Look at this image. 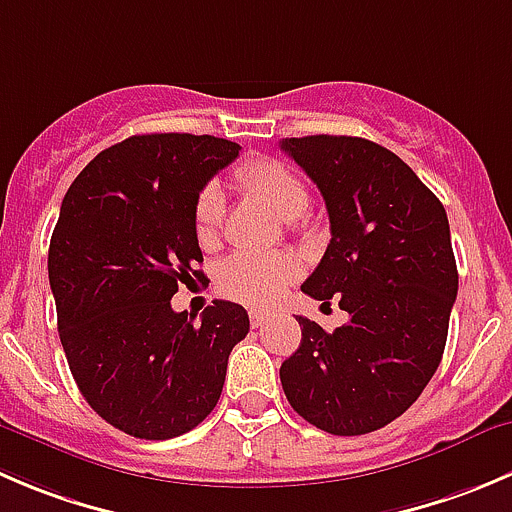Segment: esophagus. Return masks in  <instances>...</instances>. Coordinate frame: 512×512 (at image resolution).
Listing matches in <instances>:
<instances>
[{"mask_svg": "<svg viewBox=\"0 0 512 512\" xmlns=\"http://www.w3.org/2000/svg\"><path fill=\"white\" fill-rule=\"evenodd\" d=\"M267 320H270V315H267V312H262V310H250V322H252V327H262Z\"/></svg>", "mask_w": 512, "mask_h": 512, "instance_id": "obj_1", "label": "esophagus"}]
</instances>
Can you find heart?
<instances>
[{"instance_id": "heart-1", "label": "heart", "mask_w": 512, "mask_h": 512, "mask_svg": "<svg viewBox=\"0 0 512 512\" xmlns=\"http://www.w3.org/2000/svg\"><path fill=\"white\" fill-rule=\"evenodd\" d=\"M235 180L247 195L265 202L282 220H295L307 207V187L292 167L277 160H250L237 167ZM225 200L217 185H205L195 200L192 225L202 247H215L220 242ZM297 262L282 255H252L237 252L222 262L217 272V287L225 297L245 302L252 307L272 305L297 277Z\"/></svg>"}]
</instances>
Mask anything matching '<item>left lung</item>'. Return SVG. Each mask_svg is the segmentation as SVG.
Returning <instances> with one entry per match:
<instances>
[{
  "instance_id": "obj_1",
  "label": "left lung",
  "mask_w": 512,
  "mask_h": 512,
  "mask_svg": "<svg viewBox=\"0 0 512 512\" xmlns=\"http://www.w3.org/2000/svg\"><path fill=\"white\" fill-rule=\"evenodd\" d=\"M325 200L330 245L302 292L335 297L347 322L297 317L300 347L280 380L297 415L332 435H365L405 413L443 360L458 297L445 207L395 152L362 137L282 140Z\"/></svg>"
}]
</instances>
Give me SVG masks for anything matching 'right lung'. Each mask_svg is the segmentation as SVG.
<instances>
[{
	"mask_svg": "<svg viewBox=\"0 0 512 512\" xmlns=\"http://www.w3.org/2000/svg\"><path fill=\"white\" fill-rule=\"evenodd\" d=\"M237 155L210 135H135L99 152L62 200L47 260L59 340L84 400L132 438L197 428L250 330L235 302L215 300L197 325L170 305L180 282L205 280L192 210Z\"/></svg>",
	"mask_w": 512,
	"mask_h": 512,
	"instance_id": "add662e5",
	"label": "right lung"
}]
</instances>
